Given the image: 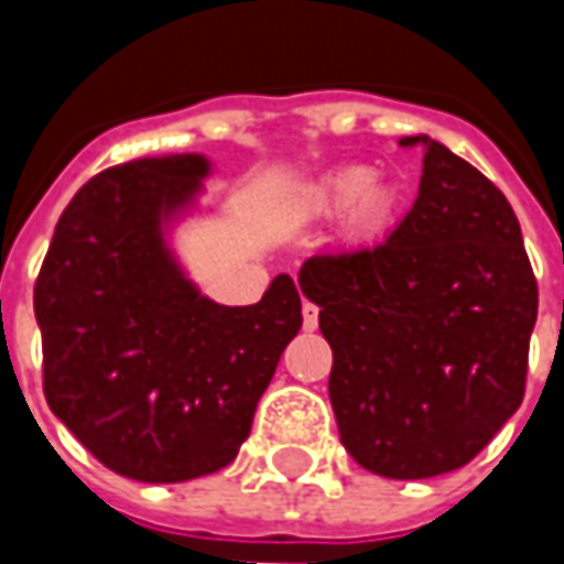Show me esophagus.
<instances>
[{"label": "esophagus", "mask_w": 564, "mask_h": 564, "mask_svg": "<svg viewBox=\"0 0 564 564\" xmlns=\"http://www.w3.org/2000/svg\"><path fill=\"white\" fill-rule=\"evenodd\" d=\"M301 314H304V329L314 333L316 323H319V307H316L314 301H304V304H301Z\"/></svg>", "instance_id": "1"}]
</instances>
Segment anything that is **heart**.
Here are the masks:
<instances>
[{
    "instance_id": "obj_1",
    "label": "heart",
    "mask_w": 564,
    "mask_h": 564,
    "mask_svg": "<svg viewBox=\"0 0 564 564\" xmlns=\"http://www.w3.org/2000/svg\"><path fill=\"white\" fill-rule=\"evenodd\" d=\"M377 185V175L370 169H345L326 185V204L333 209L360 206L364 219H379L389 206V194Z\"/></svg>"
}]
</instances>
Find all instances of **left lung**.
Segmentation results:
<instances>
[{"label": "left lung", "instance_id": "1", "mask_svg": "<svg viewBox=\"0 0 564 564\" xmlns=\"http://www.w3.org/2000/svg\"><path fill=\"white\" fill-rule=\"evenodd\" d=\"M421 194L373 248L301 267L333 348L329 401L360 467L423 480L465 467L521 408L536 279L506 194L440 141Z\"/></svg>", "mask_w": 564, "mask_h": 564}]
</instances>
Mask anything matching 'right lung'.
Listing matches in <instances>:
<instances>
[{
    "label": "right lung",
    "mask_w": 564,
    "mask_h": 564,
    "mask_svg": "<svg viewBox=\"0 0 564 564\" xmlns=\"http://www.w3.org/2000/svg\"><path fill=\"white\" fill-rule=\"evenodd\" d=\"M204 172V156L102 169L65 206L33 285L53 414L99 465L143 484L231 465L304 323L292 275L223 307L169 260L160 219Z\"/></svg>",
    "instance_id": "obj_1"
}]
</instances>
